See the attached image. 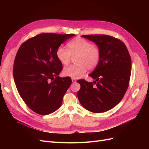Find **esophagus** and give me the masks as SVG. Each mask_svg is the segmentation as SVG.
<instances>
[{
	"mask_svg": "<svg viewBox=\"0 0 149 149\" xmlns=\"http://www.w3.org/2000/svg\"><path fill=\"white\" fill-rule=\"evenodd\" d=\"M72 81L73 83L76 82V80L74 79V78H72Z\"/></svg>",
	"mask_w": 149,
	"mask_h": 149,
	"instance_id": "1",
	"label": "esophagus"
}]
</instances>
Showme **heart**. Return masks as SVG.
Returning <instances> with one entry per match:
<instances>
[{"mask_svg": "<svg viewBox=\"0 0 149 149\" xmlns=\"http://www.w3.org/2000/svg\"><path fill=\"white\" fill-rule=\"evenodd\" d=\"M68 49L60 46L56 51V56L62 65L69 64L71 56H75V64L63 69V73L67 77L79 79L83 77L86 69H94L98 65L101 52L99 48L84 38L77 37L68 43Z\"/></svg>", "mask_w": 149, "mask_h": 149, "instance_id": "b5f03b06", "label": "heart"}]
</instances>
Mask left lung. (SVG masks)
<instances>
[{"mask_svg":"<svg viewBox=\"0 0 149 149\" xmlns=\"http://www.w3.org/2000/svg\"><path fill=\"white\" fill-rule=\"evenodd\" d=\"M81 37L97 44L101 58L89 75L95 81H77L81 86L77 92L78 98L89 111L104 112L118 104L126 93L131 74V58L126 46L118 38L102 34Z\"/></svg>","mask_w":149,"mask_h":149,"instance_id":"left-lung-1","label":"left lung"}]
</instances>
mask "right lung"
Masks as SVG:
<instances>
[{
	"label": "right lung",
	"instance_id": "add662e5",
	"mask_svg": "<svg viewBox=\"0 0 149 149\" xmlns=\"http://www.w3.org/2000/svg\"><path fill=\"white\" fill-rule=\"evenodd\" d=\"M74 36L40 34L28 39L18 49L13 66L14 82L22 100L38 114L46 115L60 108L72 83L70 78L58 76L63 66L56 51Z\"/></svg>",
	"mask_w": 149,
	"mask_h": 149
}]
</instances>
